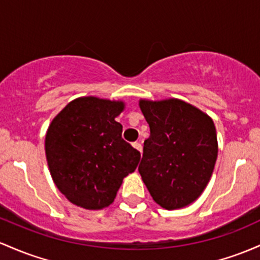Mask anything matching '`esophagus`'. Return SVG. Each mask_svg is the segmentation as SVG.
Wrapping results in <instances>:
<instances>
[{"mask_svg":"<svg viewBox=\"0 0 260 260\" xmlns=\"http://www.w3.org/2000/svg\"><path fill=\"white\" fill-rule=\"evenodd\" d=\"M133 147H135L137 150H139L141 153H142V150H143V147H142V144L139 143V142H135V143H133Z\"/></svg>","mask_w":260,"mask_h":260,"instance_id":"obj_1","label":"esophagus"}]
</instances>
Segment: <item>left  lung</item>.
Instances as JSON below:
<instances>
[{
    "label": "left lung",
    "mask_w": 260,
    "mask_h": 260,
    "mask_svg": "<svg viewBox=\"0 0 260 260\" xmlns=\"http://www.w3.org/2000/svg\"><path fill=\"white\" fill-rule=\"evenodd\" d=\"M150 128L138 167L154 201L181 209L201 195L217 159L212 119L180 100L139 102Z\"/></svg>",
    "instance_id": "obj_1"
}]
</instances>
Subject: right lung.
<instances>
[{
	"label": "right lung",
	"mask_w": 260,
	"mask_h": 260,
	"mask_svg": "<svg viewBox=\"0 0 260 260\" xmlns=\"http://www.w3.org/2000/svg\"><path fill=\"white\" fill-rule=\"evenodd\" d=\"M123 102L98 98L71 101L53 119L45 154L56 187L70 202L100 210L113 202L123 178L133 173L141 153L122 138L116 117Z\"/></svg>",
	"instance_id": "1"
}]
</instances>
